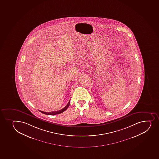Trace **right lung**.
Here are the masks:
<instances>
[{"instance_id": "obj_1", "label": "right lung", "mask_w": 159, "mask_h": 159, "mask_svg": "<svg viewBox=\"0 0 159 159\" xmlns=\"http://www.w3.org/2000/svg\"><path fill=\"white\" fill-rule=\"evenodd\" d=\"M70 102L69 101V102L68 103L67 105H66V107H65L64 108H62V109L59 110V111H57L45 112V111H41V113H43V114H44L50 115H52L59 114H61V113L64 112V111H65L66 110H67L68 107H69V105H70Z\"/></svg>"}]
</instances>
